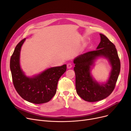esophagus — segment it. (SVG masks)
Here are the masks:
<instances>
[{
    "instance_id": "1",
    "label": "esophagus",
    "mask_w": 131,
    "mask_h": 131,
    "mask_svg": "<svg viewBox=\"0 0 131 131\" xmlns=\"http://www.w3.org/2000/svg\"><path fill=\"white\" fill-rule=\"evenodd\" d=\"M72 65L71 63H69L67 65V68L68 69H70V68H72Z\"/></svg>"
}]
</instances>
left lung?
<instances>
[{
    "instance_id": "left-lung-1",
    "label": "left lung",
    "mask_w": 131,
    "mask_h": 131,
    "mask_svg": "<svg viewBox=\"0 0 131 131\" xmlns=\"http://www.w3.org/2000/svg\"><path fill=\"white\" fill-rule=\"evenodd\" d=\"M100 42L97 50L80 54L73 60L77 92L88 102L100 101L108 97L114 90L120 73V60L115 45L104 34L100 33ZM100 57L107 59L112 67L109 78L104 83L97 82L91 74L92 67Z\"/></svg>"
}]
</instances>
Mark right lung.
Segmentation results:
<instances>
[{"label":"right lung","mask_w":131,"mask_h":131,"mask_svg":"<svg viewBox=\"0 0 131 131\" xmlns=\"http://www.w3.org/2000/svg\"><path fill=\"white\" fill-rule=\"evenodd\" d=\"M26 38L17 45L12 55L10 68L16 91L26 101L36 104L49 101L56 93L59 78L66 71V65L48 68L32 77H27L20 66V52Z\"/></svg>","instance_id":"right-lung-1"}]
</instances>
